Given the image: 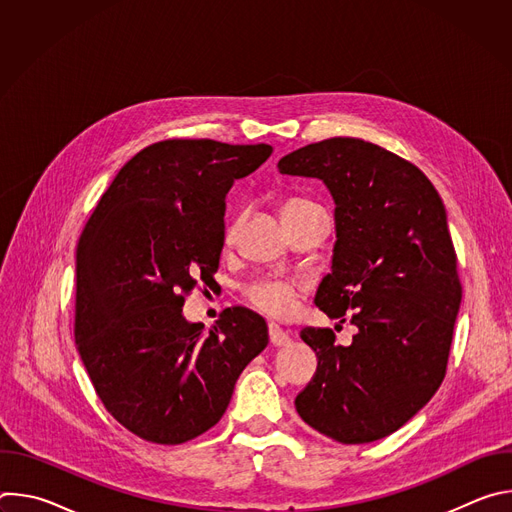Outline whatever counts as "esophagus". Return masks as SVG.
<instances>
[{
	"label": "esophagus",
	"instance_id": "obj_1",
	"mask_svg": "<svg viewBox=\"0 0 512 512\" xmlns=\"http://www.w3.org/2000/svg\"><path fill=\"white\" fill-rule=\"evenodd\" d=\"M269 342H271L273 346H285V344H289V336H287V332L281 330L279 326L269 324Z\"/></svg>",
	"mask_w": 512,
	"mask_h": 512
}]
</instances>
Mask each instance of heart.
I'll use <instances>...</instances> for the list:
<instances>
[{
  "instance_id": "obj_1",
  "label": "heart",
  "mask_w": 512,
  "mask_h": 512,
  "mask_svg": "<svg viewBox=\"0 0 512 512\" xmlns=\"http://www.w3.org/2000/svg\"><path fill=\"white\" fill-rule=\"evenodd\" d=\"M308 204L306 200H287L281 206V216H287L291 210ZM237 223L227 229V241L233 239ZM302 291V283L285 277H257L243 287V300L255 312L267 318H287L296 308V300Z\"/></svg>"
}]
</instances>
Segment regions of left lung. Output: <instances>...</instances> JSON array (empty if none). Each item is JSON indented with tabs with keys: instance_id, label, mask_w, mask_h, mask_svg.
I'll return each instance as SVG.
<instances>
[{
	"instance_id": "obj_1",
	"label": "left lung",
	"mask_w": 512,
	"mask_h": 512,
	"mask_svg": "<svg viewBox=\"0 0 512 512\" xmlns=\"http://www.w3.org/2000/svg\"><path fill=\"white\" fill-rule=\"evenodd\" d=\"M277 168L328 186L336 245L314 302L358 328L350 346L330 328L300 332L318 369L296 409L340 444L381 440L446 377L462 283L444 202L417 166L358 137L304 145Z\"/></svg>"
}]
</instances>
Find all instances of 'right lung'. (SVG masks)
<instances>
[{
    "mask_svg": "<svg viewBox=\"0 0 512 512\" xmlns=\"http://www.w3.org/2000/svg\"><path fill=\"white\" fill-rule=\"evenodd\" d=\"M273 148L164 139L115 176L77 247L75 340L105 409L145 442L178 446L218 423L267 346L247 308L190 324L184 298L208 285L225 245V198Z\"/></svg>",
    "mask_w": 512,
    "mask_h": 512,
    "instance_id": "obj_1",
    "label": "right lung"
}]
</instances>
